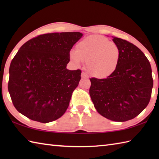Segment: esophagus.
<instances>
[{"mask_svg":"<svg viewBox=\"0 0 159 159\" xmlns=\"http://www.w3.org/2000/svg\"><path fill=\"white\" fill-rule=\"evenodd\" d=\"M81 77L83 79H87V78H88V75L87 73H85V72H82Z\"/></svg>","mask_w":159,"mask_h":159,"instance_id":"34e87169","label":"esophagus"}]
</instances>
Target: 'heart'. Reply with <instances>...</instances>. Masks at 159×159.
I'll list each match as a JSON object with an SVG mask.
<instances>
[{
	"label": "heart",
	"mask_w": 159,
	"mask_h": 159,
	"mask_svg": "<svg viewBox=\"0 0 159 159\" xmlns=\"http://www.w3.org/2000/svg\"><path fill=\"white\" fill-rule=\"evenodd\" d=\"M74 62L83 61L90 74L97 78L109 76L119 64L120 50L114 42L102 36H92L83 39L77 45V50L70 52Z\"/></svg>",
	"instance_id": "heart-1"
}]
</instances>
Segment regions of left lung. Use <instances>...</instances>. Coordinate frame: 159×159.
Here are the masks:
<instances>
[{"label":"left lung","mask_w":159,"mask_h":159,"mask_svg":"<svg viewBox=\"0 0 159 159\" xmlns=\"http://www.w3.org/2000/svg\"><path fill=\"white\" fill-rule=\"evenodd\" d=\"M120 48L119 64L106 79H90V95L99 114L114 121H127L146 108L153 88L152 67L136 45L113 39Z\"/></svg>","instance_id":"obj_1"}]
</instances>
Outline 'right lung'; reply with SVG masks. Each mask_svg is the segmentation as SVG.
Here are the masks:
<instances>
[{
    "label": "right lung",
    "mask_w": 159,
    "mask_h": 159,
    "mask_svg": "<svg viewBox=\"0 0 159 159\" xmlns=\"http://www.w3.org/2000/svg\"><path fill=\"white\" fill-rule=\"evenodd\" d=\"M82 36L80 32L39 35L20 48L10 63L7 86L19 112L43 123L66 112L81 75L80 69L66 66L70 50Z\"/></svg>",
    "instance_id": "1"
}]
</instances>
